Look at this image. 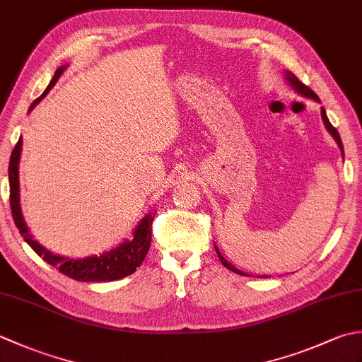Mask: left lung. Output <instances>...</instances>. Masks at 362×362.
Returning <instances> with one entry per match:
<instances>
[{
    "mask_svg": "<svg viewBox=\"0 0 362 362\" xmlns=\"http://www.w3.org/2000/svg\"><path fill=\"white\" fill-rule=\"evenodd\" d=\"M286 79H288V82L291 83V87L297 91V93L303 95V96H306V98H311V99H314V101H319L317 95L314 93V91H313L310 87H306L303 82H300V81L297 79V76H296V74H292L291 71H286ZM322 119H324V124H325V127L328 129V132L334 136V140L337 141V144H339L341 151L344 152V146H342V141H341L339 132H337L336 127H333V126H332V122L328 121V118H327V113H325V109H324V107H322ZM216 253H218V257H219V259H221V263L224 264V266L228 269V271H233V272L240 274V275H247V274H244L243 271H238V269H236L235 266H232V264H230V263H227L226 258L221 255V252L218 250V247H216ZM247 276H249V275H247Z\"/></svg>",
    "mask_w": 362,
    "mask_h": 362,
    "instance_id": "left-lung-1",
    "label": "left lung"
}]
</instances>
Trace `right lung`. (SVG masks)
<instances>
[{
    "label": "right lung",
    "mask_w": 362,
    "mask_h": 362,
    "mask_svg": "<svg viewBox=\"0 0 362 362\" xmlns=\"http://www.w3.org/2000/svg\"><path fill=\"white\" fill-rule=\"evenodd\" d=\"M65 66H60L59 70L54 73V78L51 79L49 86L46 87L43 95L37 98L30 105L29 110L42 101V99L49 93V90L57 82L60 74L64 73ZM20 152H21V138L11 153L9 161V187H11V211L15 226L20 230L21 236L25 241L33 247V250L38 257H42L46 263L57 267L59 272L70 276L73 280L78 281H113L124 279V276L134 274L136 267H140L146 253L149 250L151 245V236H152V221L156 214H148L136 227L134 232V238L130 241L122 243L119 247L113 249L107 253H103L99 257H88V258H65L60 255H54L48 249L42 247L40 244L33 240L29 235L28 227L23 221L21 209H20V183H18V161H20Z\"/></svg>",
    "instance_id": "obj_1"
}]
</instances>
